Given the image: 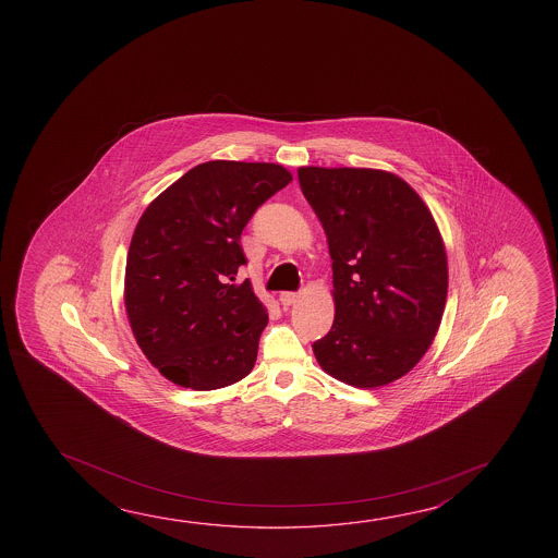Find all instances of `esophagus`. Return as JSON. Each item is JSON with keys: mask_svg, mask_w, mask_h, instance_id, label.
Here are the masks:
<instances>
[{"mask_svg": "<svg viewBox=\"0 0 558 558\" xmlns=\"http://www.w3.org/2000/svg\"><path fill=\"white\" fill-rule=\"evenodd\" d=\"M300 300V293L295 292H282L280 293V303H282L283 307H290L293 303Z\"/></svg>", "mask_w": 558, "mask_h": 558, "instance_id": "1", "label": "esophagus"}]
</instances>
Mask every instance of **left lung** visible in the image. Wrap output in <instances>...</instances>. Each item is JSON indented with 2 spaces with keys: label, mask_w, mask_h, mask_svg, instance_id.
<instances>
[{
  "label": "left lung",
  "mask_w": 558,
  "mask_h": 558,
  "mask_svg": "<svg viewBox=\"0 0 558 558\" xmlns=\"http://www.w3.org/2000/svg\"><path fill=\"white\" fill-rule=\"evenodd\" d=\"M298 177L332 258L335 323L313 342L315 357L344 384H391L438 332L448 295L438 226L397 174L302 167Z\"/></svg>",
  "instance_id": "8db88e82"
}]
</instances>
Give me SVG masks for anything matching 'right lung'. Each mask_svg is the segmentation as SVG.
<instances>
[{"mask_svg":"<svg viewBox=\"0 0 558 558\" xmlns=\"http://www.w3.org/2000/svg\"><path fill=\"white\" fill-rule=\"evenodd\" d=\"M292 181L282 165L208 161L161 192L137 221L124 302L147 360L181 387L211 391L255 366L268 323L251 282L241 233Z\"/></svg>","mask_w":558,"mask_h":558,"instance_id":"obj_1","label":"right lung"}]
</instances>
